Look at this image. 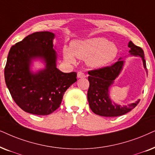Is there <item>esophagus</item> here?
I'll use <instances>...</instances> for the list:
<instances>
[{
  "mask_svg": "<svg viewBox=\"0 0 155 155\" xmlns=\"http://www.w3.org/2000/svg\"><path fill=\"white\" fill-rule=\"evenodd\" d=\"M77 77L78 78H85L86 75H85V74L83 73V72L79 71L77 73Z\"/></svg>",
  "mask_w": 155,
  "mask_h": 155,
  "instance_id": "1",
  "label": "esophagus"
}]
</instances>
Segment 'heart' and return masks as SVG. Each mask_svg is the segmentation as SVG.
Instances as JSON below:
<instances>
[{
	"label": "heart",
	"mask_w": 155,
	"mask_h": 155,
	"mask_svg": "<svg viewBox=\"0 0 155 155\" xmlns=\"http://www.w3.org/2000/svg\"><path fill=\"white\" fill-rule=\"evenodd\" d=\"M118 53L116 45L104 38H91L84 41H74L71 49H63L64 57L69 62L75 61L74 56L80 59H86V64L94 69L106 67L114 60Z\"/></svg>",
	"instance_id": "heart-1"
}]
</instances>
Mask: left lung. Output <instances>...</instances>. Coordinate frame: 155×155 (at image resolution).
<instances>
[{"mask_svg": "<svg viewBox=\"0 0 155 155\" xmlns=\"http://www.w3.org/2000/svg\"><path fill=\"white\" fill-rule=\"evenodd\" d=\"M128 47L130 48L129 52L131 55L141 57L144 67L147 73L144 51L142 49L136 46L131 41L128 43ZM120 59L110 67L88 71V74H89L88 77L89 88L87 93V98L90 108L95 114L105 117L120 116L130 112L139 104L140 100L127 106H121L120 105L113 103L109 97V88L120 73L124 64V61Z\"/></svg>", "mask_w": 155, "mask_h": 155, "instance_id": "left-lung-1", "label": "left lung"}]
</instances>
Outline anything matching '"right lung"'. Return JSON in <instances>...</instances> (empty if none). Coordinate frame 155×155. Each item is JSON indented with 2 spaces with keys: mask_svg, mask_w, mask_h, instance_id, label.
<instances>
[{
  "mask_svg": "<svg viewBox=\"0 0 155 155\" xmlns=\"http://www.w3.org/2000/svg\"><path fill=\"white\" fill-rule=\"evenodd\" d=\"M54 38L52 32H34L12 46L8 53L4 70L6 86L16 104L31 114L46 115L56 110L66 91L77 81L76 72L64 73L57 68ZM36 58L46 66L33 73L29 67Z\"/></svg>",
  "mask_w": 155,
  "mask_h": 155,
  "instance_id": "obj_1",
  "label": "right lung"
}]
</instances>
